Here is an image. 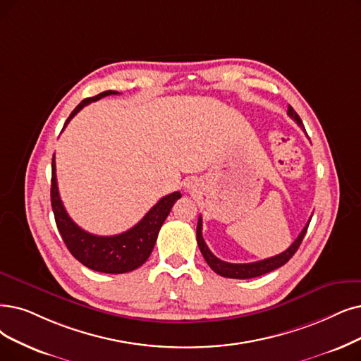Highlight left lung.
I'll return each instance as SVG.
<instances>
[{"instance_id": "1", "label": "left lung", "mask_w": 361, "mask_h": 361, "mask_svg": "<svg viewBox=\"0 0 361 361\" xmlns=\"http://www.w3.org/2000/svg\"><path fill=\"white\" fill-rule=\"evenodd\" d=\"M287 114H289V117L292 120H295L302 130L305 132V127L302 124V120L299 118V115L296 114V111L289 105L287 108ZM307 133V132H305ZM312 218V216H311ZM311 218L308 221V224L304 226V229L300 231V234L298 235V238L292 243V246L284 250L283 253L277 255V256H272L268 259H264V261H257V262H250V264H229L225 261H221L219 257H216L210 249L207 247V244L203 240V222H201V216L198 218V224H197V243H198V247L201 250V255L204 256L206 262L209 264V267L216 272L219 274L222 277L226 279H240V280H246V279H255L259 276H264V274H268L274 269H277L280 267H283L286 262H289V259L296 253V250L299 249L302 240H304L305 234H307V229L308 225L311 222Z\"/></svg>"}]
</instances>
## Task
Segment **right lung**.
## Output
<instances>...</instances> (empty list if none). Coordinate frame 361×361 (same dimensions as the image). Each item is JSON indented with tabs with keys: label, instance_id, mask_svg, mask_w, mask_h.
Here are the masks:
<instances>
[{
	"label": "right lung",
	"instance_id": "right-lung-1",
	"mask_svg": "<svg viewBox=\"0 0 361 361\" xmlns=\"http://www.w3.org/2000/svg\"><path fill=\"white\" fill-rule=\"evenodd\" d=\"M109 94H118V92L106 90L97 96L81 100V104L71 112L63 128L75 115L94 100L102 99ZM62 128V130H63ZM51 207L54 213V221L57 229L66 244L68 250L77 261L84 267L93 271L105 274H124L133 271L147 262L155 241L160 233V228L169 216L173 204L182 197L179 191L163 197L143 218L128 231L118 235H93L87 231L81 229L74 221L69 218L57 190L56 182V163L54 155L51 160Z\"/></svg>",
	"mask_w": 361,
	"mask_h": 361
}]
</instances>
